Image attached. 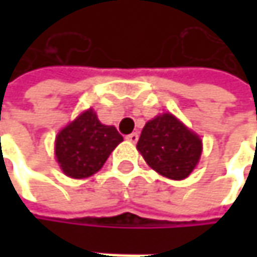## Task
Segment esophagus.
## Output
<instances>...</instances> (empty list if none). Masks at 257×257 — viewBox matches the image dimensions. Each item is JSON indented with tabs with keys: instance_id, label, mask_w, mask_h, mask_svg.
I'll list each match as a JSON object with an SVG mask.
<instances>
[{
	"instance_id": "esophagus-1",
	"label": "esophagus",
	"mask_w": 257,
	"mask_h": 257,
	"mask_svg": "<svg viewBox=\"0 0 257 257\" xmlns=\"http://www.w3.org/2000/svg\"><path fill=\"white\" fill-rule=\"evenodd\" d=\"M126 140L131 141V143H137L138 141V134L137 132H132V134H129L128 137H126Z\"/></svg>"
}]
</instances>
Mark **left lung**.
I'll use <instances>...</instances> for the list:
<instances>
[{
    "mask_svg": "<svg viewBox=\"0 0 257 257\" xmlns=\"http://www.w3.org/2000/svg\"><path fill=\"white\" fill-rule=\"evenodd\" d=\"M137 149L156 173L168 179L183 180L198 165L202 141L176 116L164 113L146 123Z\"/></svg>",
    "mask_w": 257,
    "mask_h": 257,
    "instance_id": "1",
    "label": "left lung"
}]
</instances>
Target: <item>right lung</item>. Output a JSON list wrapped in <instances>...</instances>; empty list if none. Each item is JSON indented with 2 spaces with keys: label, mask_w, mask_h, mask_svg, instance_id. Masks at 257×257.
Wrapping results in <instances>:
<instances>
[{
  "label": "right lung",
  "mask_w": 257,
  "mask_h": 257,
  "mask_svg": "<svg viewBox=\"0 0 257 257\" xmlns=\"http://www.w3.org/2000/svg\"><path fill=\"white\" fill-rule=\"evenodd\" d=\"M122 141L123 137L117 129L102 125L96 113L89 108L58 134L55 155L65 176L86 179L102 168Z\"/></svg>",
  "instance_id": "1"
}]
</instances>
